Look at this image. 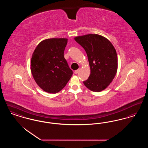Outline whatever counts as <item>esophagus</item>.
I'll return each mask as SVG.
<instances>
[{
    "instance_id": "34e87169",
    "label": "esophagus",
    "mask_w": 148,
    "mask_h": 148,
    "mask_svg": "<svg viewBox=\"0 0 148 148\" xmlns=\"http://www.w3.org/2000/svg\"><path fill=\"white\" fill-rule=\"evenodd\" d=\"M79 71H80V69H77V70H76V71H74V73H75V74H77L78 73V72Z\"/></svg>"
}]
</instances>
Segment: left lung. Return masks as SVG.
I'll return each mask as SVG.
<instances>
[{
    "label": "left lung",
    "mask_w": 148,
    "mask_h": 148,
    "mask_svg": "<svg viewBox=\"0 0 148 148\" xmlns=\"http://www.w3.org/2000/svg\"><path fill=\"white\" fill-rule=\"evenodd\" d=\"M74 39L85 50L90 68V76L83 82L85 86L92 92L106 89L118 70L117 54L113 44L96 34L78 36Z\"/></svg>",
    "instance_id": "left-lung-1"
}]
</instances>
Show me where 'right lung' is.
<instances>
[{
	"instance_id": "add662e5",
	"label": "right lung",
	"mask_w": 148,
	"mask_h": 148,
	"mask_svg": "<svg viewBox=\"0 0 148 148\" xmlns=\"http://www.w3.org/2000/svg\"><path fill=\"white\" fill-rule=\"evenodd\" d=\"M66 38H50L39 42L31 59L30 69L38 86L56 94L67 84L73 73L64 56Z\"/></svg>"
}]
</instances>
